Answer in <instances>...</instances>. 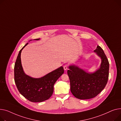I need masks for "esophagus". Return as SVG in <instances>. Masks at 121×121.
Segmentation results:
<instances>
[{"instance_id":"obj_1","label":"esophagus","mask_w":121,"mask_h":121,"mask_svg":"<svg viewBox=\"0 0 121 121\" xmlns=\"http://www.w3.org/2000/svg\"><path fill=\"white\" fill-rule=\"evenodd\" d=\"M63 68H64V70H67V69H68V66H67V65H64V66H63Z\"/></svg>"}]
</instances>
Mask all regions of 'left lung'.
Instances as JSON below:
<instances>
[{
    "mask_svg": "<svg viewBox=\"0 0 121 121\" xmlns=\"http://www.w3.org/2000/svg\"><path fill=\"white\" fill-rule=\"evenodd\" d=\"M101 59L100 67L94 72H88L78 65L69 66L67 74L72 94L81 100L94 98L104 89L109 75V62L102 48L98 45L94 51Z\"/></svg>",
    "mask_w": 121,
    "mask_h": 121,
    "instance_id": "obj_1",
    "label": "left lung"
}]
</instances>
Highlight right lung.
<instances>
[{"label": "right lung", "mask_w": 121, "mask_h": 121, "mask_svg": "<svg viewBox=\"0 0 121 121\" xmlns=\"http://www.w3.org/2000/svg\"><path fill=\"white\" fill-rule=\"evenodd\" d=\"M28 44L27 43L19 51L16 60L14 67L15 82L20 93L27 100L32 102H42L52 96L54 84L63 74L64 70L61 66L39 78H34L26 75L21 65V53Z\"/></svg>", "instance_id": "1"}]
</instances>
